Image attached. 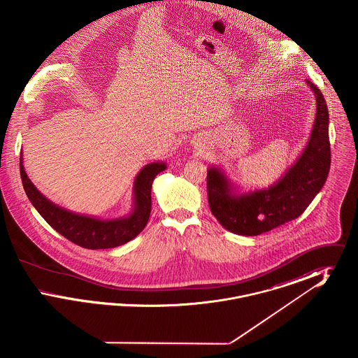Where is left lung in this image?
<instances>
[{"label": "left lung", "instance_id": "8db88e82", "mask_svg": "<svg viewBox=\"0 0 358 358\" xmlns=\"http://www.w3.org/2000/svg\"><path fill=\"white\" fill-rule=\"evenodd\" d=\"M317 114L305 150L273 185L247 193L225 173L210 166L206 187L210 212L225 229L243 236H256L299 217L324 187L330 169L329 111L320 88L310 80Z\"/></svg>", "mask_w": 358, "mask_h": 358}]
</instances>
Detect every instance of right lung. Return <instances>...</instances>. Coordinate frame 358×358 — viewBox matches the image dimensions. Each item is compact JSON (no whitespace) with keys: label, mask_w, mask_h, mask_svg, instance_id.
Masks as SVG:
<instances>
[{"label":"right lung","mask_w":358,"mask_h":358,"mask_svg":"<svg viewBox=\"0 0 358 358\" xmlns=\"http://www.w3.org/2000/svg\"><path fill=\"white\" fill-rule=\"evenodd\" d=\"M166 169L165 162H153L143 166L136 174L133 187V209L120 219L101 220L71 212L53 204L28 178L20 155V174L22 187L43 219L69 241L88 250H104L122 245L138 236L146 227L152 210V185L158 173Z\"/></svg>","instance_id":"right-lung-1"}]
</instances>
